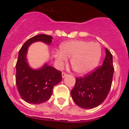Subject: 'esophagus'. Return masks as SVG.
I'll list each match as a JSON object with an SVG mask.
<instances>
[{
    "label": "esophagus",
    "mask_w": 129,
    "mask_h": 129,
    "mask_svg": "<svg viewBox=\"0 0 129 129\" xmlns=\"http://www.w3.org/2000/svg\"><path fill=\"white\" fill-rule=\"evenodd\" d=\"M67 76V74H66V73H64V72L62 73V78H64V77H65Z\"/></svg>",
    "instance_id": "1"
}]
</instances>
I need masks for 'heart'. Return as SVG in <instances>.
<instances>
[{
  "mask_svg": "<svg viewBox=\"0 0 129 129\" xmlns=\"http://www.w3.org/2000/svg\"><path fill=\"white\" fill-rule=\"evenodd\" d=\"M59 52L53 54L58 65L62 66L70 58V65L79 75H85L94 70L100 62L101 49L97 43L84 40H72L59 46Z\"/></svg>",
  "mask_w": 129,
  "mask_h": 129,
  "instance_id": "obj_1",
  "label": "heart"
}]
</instances>
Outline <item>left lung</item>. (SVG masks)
I'll use <instances>...</instances> for the list:
<instances>
[{
  "label": "left lung",
  "mask_w": 129,
  "mask_h": 129,
  "mask_svg": "<svg viewBox=\"0 0 129 129\" xmlns=\"http://www.w3.org/2000/svg\"><path fill=\"white\" fill-rule=\"evenodd\" d=\"M102 66L83 77H77L70 94L73 101L81 108L90 109L103 103L110 90L114 74L112 55L105 48Z\"/></svg>",
  "instance_id": "8db88e82"
}]
</instances>
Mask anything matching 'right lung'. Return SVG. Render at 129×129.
<instances>
[{
  "mask_svg": "<svg viewBox=\"0 0 129 129\" xmlns=\"http://www.w3.org/2000/svg\"><path fill=\"white\" fill-rule=\"evenodd\" d=\"M53 37L40 34L29 39L19 50L16 64V85L19 94L26 102L38 105L46 102L52 96L53 88L62 80L61 72L46 62L38 68L28 63L27 53L31 44L42 42L50 45Z\"/></svg>",
  "mask_w": 129,
  "mask_h": 129,
  "instance_id": "1",
  "label": "right lung"
}]
</instances>
